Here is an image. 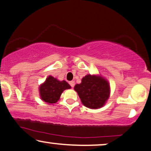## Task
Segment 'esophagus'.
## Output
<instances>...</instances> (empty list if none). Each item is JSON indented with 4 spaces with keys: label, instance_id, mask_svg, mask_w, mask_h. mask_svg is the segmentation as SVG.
Returning a JSON list of instances; mask_svg holds the SVG:
<instances>
[{
    "label": "esophagus",
    "instance_id": "1",
    "mask_svg": "<svg viewBox=\"0 0 151 151\" xmlns=\"http://www.w3.org/2000/svg\"><path fill=\"white\" fill-rule=\"evenodd\" d=\"M69 84L70 85V87H73L74 85H75V82H74V81H70V82H69Z\"/></svg>",
    "mask_w": 151,
    "mask_h": 151
}]
</instances>
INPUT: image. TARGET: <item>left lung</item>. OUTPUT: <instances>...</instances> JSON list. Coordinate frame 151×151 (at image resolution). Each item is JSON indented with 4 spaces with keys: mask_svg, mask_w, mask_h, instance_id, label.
I'll list each match as a JSON object with an SVG mask.
<instances>
[{
    "mask_svg": "<svg viewBox=\"0 0 151 151\" xmlns=\"http://www.w3.org/2000/svg\"><path fill=\"white\" fill-rule=\"evenodd\" d=\"M74 90L78 94L83 105L92 109L103 106L109 97V83L96 76H85L81 84L76 85Z\"/></svg>",
    "mask_w": 151,
    "mask_h": 151,
    "instance_id": "8db88e82",
    "label": "left lung"
}]
</instances>
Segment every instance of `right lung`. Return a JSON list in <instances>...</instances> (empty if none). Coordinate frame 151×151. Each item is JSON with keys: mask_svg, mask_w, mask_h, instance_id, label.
<instances>
[{"mask_svg": "<svg viewBox=\"0 0 151 151\" xmlns=\"http://www.w3.org/2000/svg\"><path fill=\"white\" fill-rule=\"evenodd\" d=\"M70 86L65 81H59L52 76H49L40 87V95L42 101L48 104H55L59 99L61 93Z\"/></svg>", "mask_w": 151, "mask_h": 151, "instance_id": "obj_1", "label": "right lung"}]
</instances>
